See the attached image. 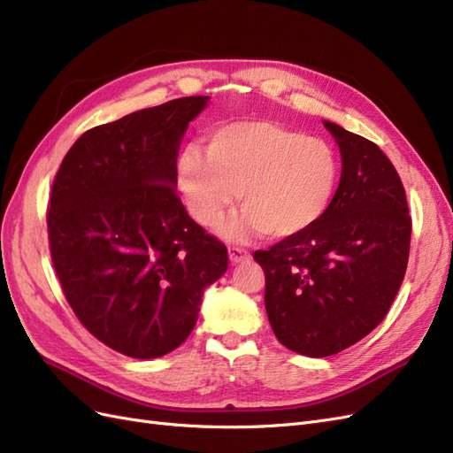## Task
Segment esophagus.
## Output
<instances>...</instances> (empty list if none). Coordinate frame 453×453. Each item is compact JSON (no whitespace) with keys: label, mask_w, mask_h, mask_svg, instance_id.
<instances>
[{"label":"esophagus","mask_w":453,"mask_h":453,"mask_svg":"<svg viewBox=\"0 0 453 453\" xmlns=\"http://www.w3.org/2000/svg\"><path fill=\"white\" fill-rule=\"evenodd\" d=\"M228 257H230L232 265H238V263H243V260L250 258V251L243 248H238V245H228Z\"/></svg>","instance_id":"esophagus-1"}]
</instances>
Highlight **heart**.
<instances>
[{"instance_id":"b5f03b06","label":"heart","mask_w":453,"mask_h":453,"mask_svg":"<svg viewBox=\"0 0 453 453\" xmlns=\"http://www.w3.org/2000/svg\"><path fill=\"white\" fill-rule=\"evenodd\" d=\"M338 158L319 138L272 120H240L215 128L180 158V185L188 211L215 225L236 198L245 213L225 225L240 238L260 230L266 238L303 234L323 217L338 185Z\"/></svg>"}]
</instances>
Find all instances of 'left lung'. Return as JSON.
<instances>
[{"mask_svg":"<svg viewBox=\"0 0 453 453\" xmlns=\"http://www.w3.org/2000/svg\"><path fill=\"white\" fill-rule=\"evenodd\" d=\"M342 177L323 217L253 258L265 270V306L285 348L328 357L386 318L404 280L412 219L399 173L370 140L325 120Z\"/></svg>","mask_w":453,"mask_h":453,"instance_id":"left-lung-1","label":"left lung"}]
</instances>
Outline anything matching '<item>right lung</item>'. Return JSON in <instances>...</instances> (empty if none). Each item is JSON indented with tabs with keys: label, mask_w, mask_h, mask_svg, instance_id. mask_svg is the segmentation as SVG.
Wrapping results in <instances>:
<instances>
[{
	"label": "right lung",
	"mask_w": 453,
	"mask_h": 453,
	"mask_svg": "<svg viewBox=\"0 0 453 453\" xmlns=\"http://www.w3.org/2000/svg\"><path fill=\"white\" fill-rule=\"evenodd\" d=\"M208 96H187L87 130L54 175L49 250L67 304L102 344L155 359L193 331L226 245L188 217L177 150Z\"/></svg>",
	"instance_id": "right-lung-1"
}]
</instances>
